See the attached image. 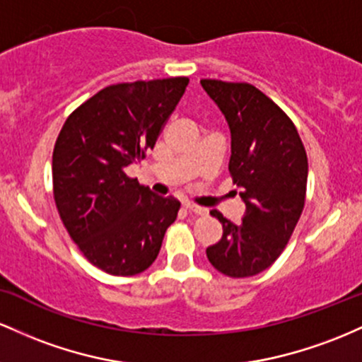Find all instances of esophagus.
<instances>
[{
    "label": "esophagus",
    "mask_w": 362,
    "mask_h": 362,
    "mask_svg": "<svg viewBox=\"0 0 362 362\" xmlns=\"http://www.w3.org/2000/svg\"><path fill=\"white\" fill-rule=\"evenodd\" d=\"M185 209L188 210V212L197 214V215H205L206 214V209H203V206H198V205H193V203H185Z\"/></svg>",
    "instance_id": "esophagus-1"
}]
</instances>
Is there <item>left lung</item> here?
<instances>
[{
	"label": "left lung",
	"instance_id": "left-lung-1",
	"mask_svg": "<svg viewBox=\"0 0 362 362\" xmlns=\"http://www.w3.org/2000/svg\"><path fill=\"white\" fill-rule=\"evenodd\" d=\"M200 83L230 129L229 170L246 206L239 224L214 210L224 233L206 247V258L224 275L251 277L280 257L301 217L306 150L286 112L257 87L222 80Z\"/></svg>",
	"mask_w": 362,
	"mask_h": 362
}]
</instances>
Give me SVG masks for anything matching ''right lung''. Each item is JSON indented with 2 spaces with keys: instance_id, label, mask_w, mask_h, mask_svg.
<instances>
[{
  "instance_id": "right-lung-1",
  "label": "right lung",
  "mask_w": 362,
  "mask_h": 362,
  "mask_svg": "<svg viewBox=\"0 0 362 362\" xmlns=\"http://www.w3.org/2000/svg\"><path fill=\"white\" fill-rule=\"evenodd\" d=\"M186 76L109 85L61 128L52 185L61 221L85 258L111 275L147 270L181 203L127 174L148 148L188 87Z\"/></svg>"
}]
</instances>
